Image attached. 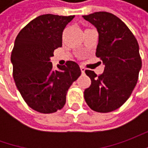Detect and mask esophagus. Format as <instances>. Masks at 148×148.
<instances>
[{
	"instance_id": "obj_1",
	"label": "esophagus",
	"mask_w": 148,
	"mask_h": 148,
	"mask_svg": "<svg viewBox=\"0 0 148 148\" xmlns=\"http://www.w3.org/2000/svg\"><path fill=\"white\" fill-rule=\"evenodd\" d=\"M81 71H82V73H85V71H86V68L84 66H81Z\"/></svg>"
}]
</instances>
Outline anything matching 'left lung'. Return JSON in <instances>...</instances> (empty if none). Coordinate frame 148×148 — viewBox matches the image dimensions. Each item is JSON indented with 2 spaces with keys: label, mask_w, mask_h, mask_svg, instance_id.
<instances>
[{
  "label": "left lung",
  "mask_w": 148,
  "mask_h": 148,
  "mask_svg": "<svg viewBox=\"0 0 148 148\" xmlns=\"http://www.w3.org/2000/svg\"><path fill=\"white\" fill-rule=\"evenodd\" d=\"M82 17L97 29L95 55L105 65L99 77L86 70L91 84L85 90L84 98L94 111L111 112L126 102L138 82L142 67L139 46L128 26L114 14L99 11Z\"/></svg>",
  "instance_id": "1"
}]
</instances>
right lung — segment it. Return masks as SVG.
<instances>
[{
  "mask_svg": "<svg viewBox=\"0 0 148 148\" xmlns=\"http://www.w3.org/2000/svg\"><path fill=\"white\" fill-rule=\"evenodd\" d=\"M75 15L42 14L24 27L11 53L13 77L26 104L42 114L61 110L69 87L81 76L77 62L67 61L54 70L50 62L54 50L62 47V36Z\"/></svg>",
  "mask_w": 148,
  "mask_h": 148,
  "instance_id": "right-lung-1",
  "label": "right lung"
}]
</instances>
